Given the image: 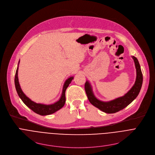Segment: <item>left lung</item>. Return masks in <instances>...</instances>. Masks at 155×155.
<instances>
[{
    "label": "left lung",
    "mask_w": 155,
    "mask_h": 155,
    "mask_svg": "<svg viewBox=\"0 0 155 155\" xmlns=\"http://www.w3.org/2000/svg\"><path fill=\"white\" fill-rule=\"evenodd\" d=\"M132 57L134 59L136 69V80L131 89L123 96L108 102L99 101L94 95L92 87L89 81H86L84 84V89L88 100L92 105L102 110V112L107 114H114L118 112L130 104L138 96L142 85L143 75L137 59L135 56Z\"/></svg>",
    "instance_id": "obj_1"
}]
</instances>
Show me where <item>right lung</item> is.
Masks as SVG:
<instances>
[{"mask_svg": "<svg viewBox=\"0 0 155 155\" xmlns=\"http://www.w3.org/2000/svg\"><path fill=\"white\" fill-rule=\"evenodd\" d=\"M19 62L20 61H19L18 65H19ZM18 72V66L17 68L16 74H15V87H16L17 93L19 97L22 100V101L25 103V104L26 106H28L30 109H31L33 112L41 116L48 115L57 112L58 110H60L64 105L65 102V90L67 89V87L69 86V84L71 83L72 80L74 79L73 77H71L68 79L65 80L63 86L62 94L59 100L54 102V104H50V105H45V104L35 103L34 101H31L29 97H28L25 94V93L23 92V91H22L19 83Z\"/></svg>", "mask_w": 155, "mask_h": 155, "instance_id": "right-lung-1", "label": "right lung"}]
</instances>
